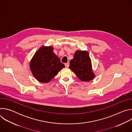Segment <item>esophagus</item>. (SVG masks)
Masks as SVG:
<instances>
[{
	"label": "esophagus",
	"instance_id": "esophagus-1",
	"mask_svg": "<svg viewBox=\"0 0 132 132\" xmlns=\"http://www.w3.org/2000/svg\"><path fill=\"white\" fill-rule=\"evenodd\" d=\"M65 65L66 67H68L69 66V63H67L65 64Z\"/></svg>",
	"mask_w": 132,
	"mask_h": 132
}]
</instances>
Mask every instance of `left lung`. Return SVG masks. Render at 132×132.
Segmentation results:
<instances>
[{
	"label": "left lung",
	"instance_id": "8db88e82",
	"mask_svg": "<svg viewBox=\"0 0 132 132\" xmlns=\"http://www.w3.org/2000/svg\"><path fill=\"white\" fill-rule=\"evenodd\" d=\"M69 68L83 81H89L95 77L89 53L86 51H76L70 61Z\"/></svg>",
	"mask_w": 132,
	"mask_h": 132
}]
</instances>
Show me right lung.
<instances>
[{
    "label": "right lung",
    "instance_id": "add662e5",
    "mask_svg": "<svg viewBox=\"0 0 132 132\" xmlns=\"http://www.w3.org/2000/svg\"><path fill=\"white\" fill-rule=\"evenodd\" d=\"M30 67L37 80L46 83L56 76L65 65L53 52V47L43 46L34 55Z\"/></svg>",
    "mask_w": 132,
    "mask_h": 132
}]
</instances>
